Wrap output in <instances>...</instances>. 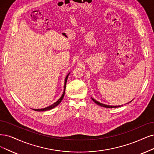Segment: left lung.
<instances>
[{
	"label": "left lung",
	"mask_w": 154,
	"mask_h": 154,
	"mask_svg": "<svg viewBox=\"0 0 154 154\" xmlns=\"http://www.w3.org/2000/svg\"><path fill=\"white\" fill-rule=\"evenodd\" d=\"M91 99H92V100L94 102V103H96L97 105H100V106H101L105 107V108H109V109H112V108H118V107H121V106H123V105H116V106H114V105H105V104L100 103V102H99V101H96V100H94V99L92 97H91ZM133 100L129 101V103H131V102ZM129 103H126V104H128Z\"/></svg>",
	"instance_id": "left-lung-1"
}]
</instances>
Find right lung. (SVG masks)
Segmentation results:
<instances>
[{
	"instance_id": "obj_1",
	"label": "right lung",
	"mask_w": 154,
	"mask_h": 154,
	"mask_svg": "<svg viewBox=\"0 0 154 154\" xmlns=\"http://www.w3.org/2000/svg\"><path fill=\"white\" fill-rule=\"evenodd\" d=\"M70 73V72H69L68 73V75L66 76L65 77V84H64V91H63V93L61 97L59 98L58 100H57L56 102H54V103H53L52 105H51L50 106H47V107H45L44 108V109H33V110L35 111H37V112H43V111H47V110H51L54 109V107H56V106H58L60 103L61 101H62V100L64 98V96H65V88H66V81H67V79H68V75H69V74Z\"/></svg>"
}]
</instances>
